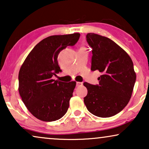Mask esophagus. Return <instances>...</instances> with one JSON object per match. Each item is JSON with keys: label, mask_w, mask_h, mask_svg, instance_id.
Segmentation results:
<instances>
[{"label": "esophagus", "mask_w": 149, "mask_h": 149, "mask_svg": "<svg viewBox=\"0 0 149 149\" xmlns=\"http://www.w3.org/2000/svg\"><path fill=\"white\" fill-rule=\"evenodd\" d=\"M76 85H77V87H81V86H82V85H83V83L81 82H77Z\"/></svg>", "instance_id": "obj_1"}]
</instances>
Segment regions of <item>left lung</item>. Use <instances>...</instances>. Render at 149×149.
<instances>
[{
	"instance_id": "left-lung-1",
	"label": "left lung",
	"mask_w": 149,
	"mask_h": 149,
	"mask_svg": "<svg viewBox=\"0 0 149 149\" xmlns=\"http://www.w3.org/2000/svg\"><path fill=\"white\" fill-rule=\"evenodd\" d=\"M89 45L92 48L91 70H98V85L85 82L87 94L84 103L91 114L110 117L121 112L131 98L136 75L132 59L110 38L88 33Z\"/></svg>"
}]
</instances>
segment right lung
Returning <instances> with one entry per match:
<instances>
[{
    "label": "right lung",
    "mask_w": 149,
    "mask_h": 149,
    "mask_svg": "<svg viewBox=\"0 0 149 149\" xmlns=\"http://www.w3.org/2000/svg\"><path fill=\"white\" fill-rule=\"evenodd\" d=\"M79 33L50 36L34 47L19 72V93L33 116L43 121L60 119L66 113L76 86L75 81L64 83L52 79L62 71L58 62L61 51L73 46Z\"/></svg>",
    "instance_id": "right-lung-1"
}]
</instances>
